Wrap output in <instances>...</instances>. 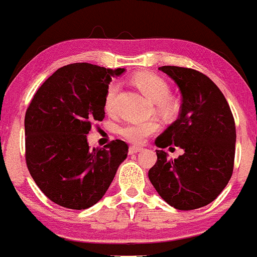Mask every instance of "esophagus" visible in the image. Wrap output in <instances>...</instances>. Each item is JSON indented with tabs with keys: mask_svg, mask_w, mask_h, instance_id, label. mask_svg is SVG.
Instances as JSON below:
<instances>
[{
	"mask_svg": "<svg viewBox=\"0 0 257 257\" xmlns=\"http://www.w3.org/2000/svg\"><path fill=\"white\" fill-rule=\"evenodd\" d=\"M143 148L142 147H138V145H132L131 148H129V153L131 154H137L139 153V151H142Z\"/></svg>",
	"mask_w": 257,
	"mask_h": 257,
	"instance_id": "34e87169",
	"label": "esophagus"
}]
</instances>
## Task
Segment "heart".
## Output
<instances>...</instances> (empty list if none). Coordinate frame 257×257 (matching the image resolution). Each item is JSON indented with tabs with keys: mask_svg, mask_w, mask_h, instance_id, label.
<instances>
[{
	"mask_svg": "<svg viewBox=\"0 0 257 257\" xmlns=\"http://www.w3.org/2000/svg\"><path fill=\"white\" fill-rule=\"evenodd\" d=\"M134 82L143 93L147 94L153 102L159 104L160 110L165 114L174 112V104L170 101L171 90L169 83L160 76L151 72H142L134 76ZM119 92V82L113 81L108 85L104 106L106 109L112 112L117 104V97ZM160 129V124L156 120H131L121 125L119 134L132 143H143L151 134H155Z\"/></svg>",
	"mask_w": 257,
	"mask_h": 257,
	"instance_id": "obj_1",
	"label": "heart"
}]
</instances>
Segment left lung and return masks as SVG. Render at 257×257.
<instances>
[{
  "label": "left lung",
  "mask_w": 257,
  "mask_h": 257,
  "mask_svg": "<svg viewBox=\"0 0 257 257\" xmlns=\"http://www.w3.org/2000/svg\"><path fill=\"white\" fill-rule=\"evenodd\" d=\"M182 96L178 119L156 138L158 161L149 180L170 206L197 209L219 196L230 180L235 156V121L225 97L209 77L193 69L161 66ZM175 145L185 153L175 161L162 150Z\"/></svg>",
  "instance_id": "1"
}]
</instances>
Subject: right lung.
Instances as JSON below:
<instances>
[{"label": "right lung", "mask_w": 257, "mask_h": 257, "mask_svg": "<svg viewBox=\"0 0 257 257\" xmlns=\"http://www.w3.org/2000/svg\"><path fill=\"white\" fill-rule=\"evenodd\" d=\"M124 71L70 64L34 94L24 118L26 161L34 182L54 203L79 210L92 207L126 159L123 140L92 150L87 143L93 121L104 118L108 85Z\"/></svg>", "instance_id": "add662e5"}]
</instances>
